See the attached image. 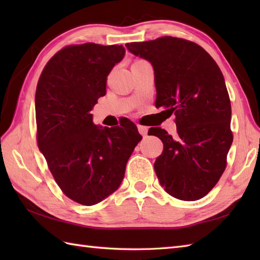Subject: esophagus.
<instances>
[{"label":"esophagus","instance_id":"obj_1","mask_svg":"<svg viewBox=\"0 0 260 260\" xmlns=\"http://www.w3.org/2000/svg\"><path fill=\"white\" fill-rule=\"evenodd\" d=\"M137 128H139L140 134H141L143 137H146V136H147V132H148V128H147L146 126H142V125H139V126H137Z\"/></svg>","mask_w":260,"mask_h":260}]
</instances>
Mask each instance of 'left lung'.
<instances>
[{"label":"left lung","mask_w":260,"mask_h":260,"mask_svg":"<svg viewBox=\"0 0 260 260\" xmlns=\"http://www.w3.org/2000/svg\"><path fill=\"white\" fill-rule=\"evenodd\" d=\"M126 48L152 63L155 107L175 115V137L161 127L148 131L164 146L154 163L159 183L176 199L199 200L221 178L234 140L221 70L202 47L185 39L161 37Z\"/></svg>","instance_id":"1"}]
</instances>
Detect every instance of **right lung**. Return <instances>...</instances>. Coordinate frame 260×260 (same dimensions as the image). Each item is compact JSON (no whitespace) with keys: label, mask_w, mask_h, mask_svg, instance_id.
Instances as JSON below:
<instances>
[{"label":"right lung","mask_w":260,"mask_h":260,"mask_svg":"<svg viewBox=\"0 0 260 260\" xmlns=\"http://www.w3.org/2000/svg\"><path fill=\"white\" fill-rule=\"evenodd\" d=\"M123 46L88 42L62 48L47 62L36 90L38 146L60 189L93 206L118 189L126 163L142 140L136 125L98 127L90 114L106 93L107 76Z\"/></svg>","instance_id":"add662e5"}]
</instances>
